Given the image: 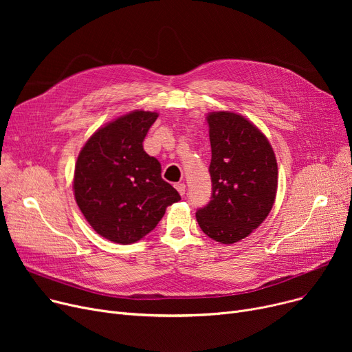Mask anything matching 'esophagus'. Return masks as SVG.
Listing matches in <instances>:
<instances>
[{
  "label": "esophagus",
  "instance_id": "obj_1",
  "mask_svg": "<svg viewBox=\"0 0 352 352\" xmlns=\"http://www.w3.org/2000/svg\"><path fill=\"white\" fill-rule=\"evenodd\" d=\"M175 188H177V191H178L181 195L186 194V184H184V182L175 184Z\"/></svg>",
  "mask_w": 352,
  "mask_h": 352
}]
</instances>
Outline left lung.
<instances>
[{"label": "left lung", "mask_w": 352, "mask_h": 352, "mask_svg": "<svg viewBox=\"0 0 352 352\" xmlns=\"http://www.w3.org/2000/svg\"><path fill=\"white\" fill-rule=\"evenodd\" d=\"M210 125L211 201L197 221L210 238L234 244L248 236L270 214L278 186V166L267 137L243 116L219 111Z\"/></svg>", "instance_id": "1"}]
</instances>
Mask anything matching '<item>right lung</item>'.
I'll return each mask as SVG.
<instances>
[{
	"label": "right lung",
	"mask_w": 352,
	"mask_h": 352,
	"mask_svg": "<svg viewBox=\"0 0 352 352\" xmlns=\"http://www.w3.org/2000/svg\"><path fill=\"white\" fill-rule=\"evenodd\" d=\"M158 114L133 111L91 135L78 155L74 195L88 224L101 236L133 244L153 231L165 208L179 201L161 178V164L144 151Z\"/></svg>",
	"instance_id": "right-lung-1"
}]
</instances>
